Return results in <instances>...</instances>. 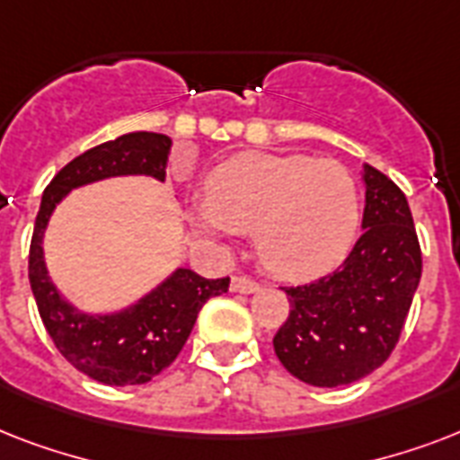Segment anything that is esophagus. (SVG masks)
<instances>
[{"mask_svg": "<svg viewBox=\"0 0 460 460\" xmlns=\"http://www.w3.org/2000/svg\"><path fill=\"white\" fill-rule=\"evenodd\" d=\"M258 288V281L248 279V277H234V279H231V291H234V294H255Z\"/></svg>", "mask_w": 460, "mask_h": 460, "instance_id": "esophagus-1", "label": "esophagus"}]
</instances>
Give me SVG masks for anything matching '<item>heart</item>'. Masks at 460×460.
Masks as SVG:
<instances>
[{"instance_id":"heart-1","label":"heart","mask_w":460,"mask_h":460,"mask_svg":"<svg viewBox=\"0 0 460 460\" xmlns=\"http://www.w3.org/2000/svg\"><path fill=\"white\" fill-rule=\"evenodd\" d=\"M356 181L334 159L241 153L205 181L190 219L202 234H255L262 265L281 279H313L339 265L358 231Z\"/></svg>"}]
</instances>
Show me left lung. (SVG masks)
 Instances as JSON below:
<instances>
[{
	"label": "left lung",
	"instance_id": "1",
	"mask_svg": "<svg viewBox=\"0 0 460 460\" xmlns=\"http://www.w3.org/2000/svg\"><path fill=\"white\" fill-rule=\"evenodd\" d=\"M363 236L336 272L287 287L291 313L274 353L294 377L343 386L375 372L399 343L422 255L406 195L375 166H363Z\"/></svg>",
	"mask_w": 460,
	"mask_h": 460
}]
</instances>
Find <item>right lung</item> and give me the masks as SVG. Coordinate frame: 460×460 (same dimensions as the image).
I'll use <instances>...</instances> for the list:
<instances>
[{"mask_svg":"<svg viewBox=\"0 0 460 460\" xmlns=\"http://www.w3.org/2000/svg\"><path fill=\"white\" fill-rule=\"evenodd\" d=\"M172 138L136 131L78 155L42 193L32 229L28 279L47 334L75 370L110 386L146 385L176 360L193 332L200 307L229 291V277L205 279L179 267L133 305L107 314H88L64 298L49 279L42 238L54 208L74 188L111 176H153L164 181Z\"/></svg>","mask_w":460,"mask_h":460,"instance_id":"add662e5","label":"right lung"}]
</instances>
